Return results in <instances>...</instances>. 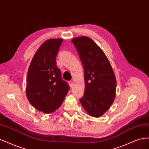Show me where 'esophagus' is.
Segmentation results:
<instances>
[{
  "instance_id": "esophagus-1",
  "label": "esophagus",
  "mask_w": 149,
  "mask_h": 149,
  "mask_svg": "<svg viewBox=\"0 0 149 149\" xmlns=\"http://www.w3.org/2000/svg\"><path fill=\"white\" fill-rule=\"evenodd\" d=\"M68 83H69L70 87H73V81H70Z\"/></svg>"
}]
</instances>
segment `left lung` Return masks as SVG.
I'll list each match as a JSON object with an SVG mask.
<instances>
[{
	"label": "left lung",
	"instance_id": "obj_1",
	"mask_svg": "<svg viewBox=\"0 0 149 149\" xmlns=\"http://www.w3.org/2000/svg\"><path fill=\"white\" fill-rule=\"evenodd\" d=\"M84 69L85 89L79 101L88 114L100 118L114 102L116 79L109 61L93 40L79 37L71 40Z\"/></svg>",
	"mask_w": 149,
	"mask_h": 149
}]
</instances>
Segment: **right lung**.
<instances>
[{
  "mask_svg": "<svg viewBox=\"0 0 149 149\" xmlns=\"http://www.w3.org/2000/svg\"><path fill=\"white\" fill-rule=\"evenodd\" d=\"M62 42L59 38L47 40L35 53L29 68L26 97L36 109L45 114L60 107L70 89L56 65Z\"/></svg>",
  "mask_w": 149,
  "mask_h": 149,
  "instance_id": "add662e5",
  "label": "right lung"
}]
</instances>
